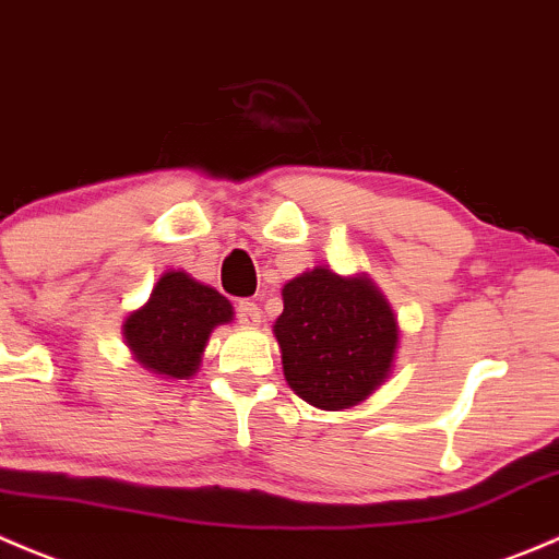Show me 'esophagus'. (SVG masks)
Wrapping results in <instances>:
<instances>
[{
    "instance_id": "1",
    "label": "esophagus",
    "mask_w": 559,
    "mask_h": 559,
    "mask_svg": "<svg viewBox=\"0 0 559 559\" xmlns=\"http://www.w3.org/2000/svg\"><path fill=\"white\" fill-rule=\"evenodd\" d=\"M237 320L247 328L258 325V322H261V309H258V304L247 301V298H245V301H239L237 304Z\"/></svg>"
}]
</instances>
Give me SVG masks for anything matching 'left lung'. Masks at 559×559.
Wrapping results in <instances>:
<instances>
[{
  "instance_id": "1",
  "label": "left lung",
  "mask_w": 559,
  "mask_h": 559,
  "mask_svg": "<svg viewBox=\"0 0 559 559\" xmlns=\"http://www.w3.org/2000/svg\"><path fill=\"white\" fill-rule=\"evenodd\" d=\"M282 301L274 322L282 368L307 404L338 412L384 382L399 325L371 280L312 269L282 287Z\"/></svg>"
}]
</instances>
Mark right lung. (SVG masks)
<instances>
[{"instance_id": "1", "label": "right lung", "mask_w": 559, "mask_h": 559, "mask_svg": "<svg viewBox=\"0 0 559 559\" xmlns=\"http://www.w3.org/2000/svg\"><path fill=\"white\" fill-rule=\"evenodd\" d=\"M234 309L215 287L182 272H166L151 301L126 320V344L153 373L171 379L193 377L212 328L231 320Z\"/></svg>"}]
</instances>
